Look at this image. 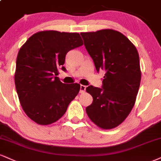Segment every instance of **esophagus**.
<instances>
[{
	"instance_id": "1",
	"label": "esophagus",
	"mask_w": 161,
	"mask_h": 161,
	"mask_svg": "<svg viewBox=\"0 0 161 161\" xmlns=\"http://www.w3.org/2000/svg\"><path fill=\"white\" fill-rule=\"evenodd\" d=\"M86 86L81 85V86H80V91H79V92H80V93L85 92H86Z\"/></svg>"
}]
</instances>
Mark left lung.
<instances>
[{"instance_id": "obj_1", "label": "left lung", "mask_w": 161, "mask_h": 161, "mask_svg": "<svg viewBox=\"0 0 161 161\" xmlns=\"http://www.w3.org/2000/svg\"><path fill=\"white\" fill-rule=\"evenodd\" d=\"M80 34L97 71L106 72L102 88H86L93 97L87 115L98 127L114 128L125 121L136 101L141 80L138 52L124 34L111 29Z\"/></svg>"}]
</instances>
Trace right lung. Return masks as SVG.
<instances>
[{"mask_svg":"<svg viewBox=\"0 0 161 161\" xmlns=\"http://www.w3.org/2000/svg\"><path fill=\"white\" fill-rule=\"evenodd\" d=\"M83 45L78 33L45 31L34 34L19 49L15 85L21 106L36 123L55 122L67 111L80 90L78 83L67 85L59 80L70 50Z\"/></svg>","mask_w":161,"mask_h":161,"instance_id":"obj_1","label":"right lung"}]
</instances>
